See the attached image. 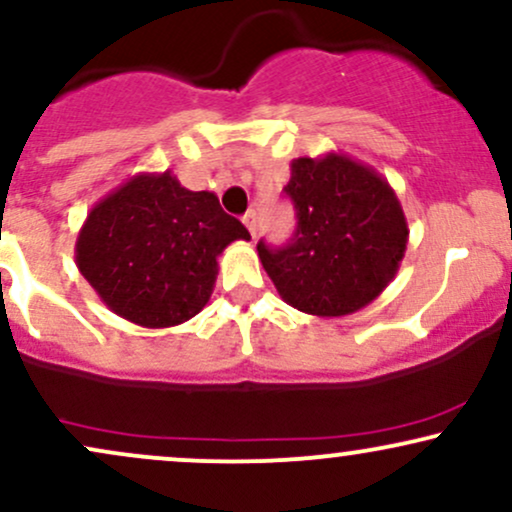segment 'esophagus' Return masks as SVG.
Returning <instances> with one entry per match:
<instances>
[{
    "instance_id": "obj_1",
    "label": "esophagus",
    "mask_w": 512,
    "mask_h": 512,
    "mask_svg": "<svg viewBox=\"0 0 512 512\" xmlns=\"http://www.w3.org/2000/svg\"><path fill=\"white\" fill-rule=\"evenodd\" d=\"M243 223H245V228H248V231H250V236L255 238L257 236V216H255V211H248V214L243 216Z\"/></svg>"
}]
</instances>
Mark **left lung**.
I'll return each mask as SVG.
<instances>
[{
    "instance_id": "obj_1",
    "label": "left lung",
    "mask_w": 512,
    "mask_h": 512,
    "mask_svg": "<svg viewBox=\"0 0 512 512\" xmlns=\"http://www.w3.org/2000/svg\"><path fill=\"white\" fill-rule=\"evenodd\" d=\"M296 233L257 255L286 303L317 317L366 308L395 279L407 250L402 204L383 175L346 154L296 158L284 187Z\"/></svg>"
}]
</instances>
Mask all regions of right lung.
<instances>
[{
  "label": "right lung",
  "instance_id": "right-lung-1",
  "mask_svg": "<svg viewBox=\"0 0 512 512\" xmlns=\"http://www.w3.org/2000/svg\"><path fill=\"white\" fill-rule=\"evenodd\" d=\"M248 228L214 192H192L170 170L139 173L88 211L76 267L98 298L134 325L161 330L209 303L221 255Z\"/></svg>",
  "mask_w": 512,
  "mask_h": 512
}]
</instances>
